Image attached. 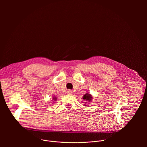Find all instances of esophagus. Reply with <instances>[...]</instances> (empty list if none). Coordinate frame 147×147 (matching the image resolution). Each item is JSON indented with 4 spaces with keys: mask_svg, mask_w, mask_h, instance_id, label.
I'll list each match as a JSON object with an SVG mask.
<instances>
[{
    "mask_svg": "<svg viewBox=\"0 0 147 147\" xmlns=\"http://www.w3.org/2000/svg\"><path fill=\"white\" fill-rule=\"evenodd\" d=\"M72 93H73V92H72L71 90H68V91H67V94L68 95H71Z\"/></svg>",
    "mask_w": 147,
    "mask_h": 147,
    "instance_id": "34e87169",
    "label": "esophagus"
}]
</instances>
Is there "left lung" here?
<instances>
[{
  "mask_svg": "<svg viewBox=\"0 0 147 147\" xmlns=\"http://www.w3.org/2000/svg\"><path fill=\"white\" fill-rule=\"evenodd\" d=\"M82 99H83L84 100H85V101H86V103H85V104H84V106L86 107V106H87L86 104L87 103V102L88 103V104H89L90 102H91L92 99V96L91 95V94H90V93H87V94H86L85 95H84V96H82Z\"/></svg>",
  "mask_w": 147,
  "mask_h": 147,
  "instance_id": "1",
  "label": "left lung"
}]
</instances>
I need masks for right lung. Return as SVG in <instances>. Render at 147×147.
Here are the masks:
<instances>
[{
    "label": "right lung",
    "mask_w": 147,
    "mask_h": 147,
    "mask_svg": "<svg viewBox=\"0 0 147 147\" xmlns=\"http://www.w3.org/2000/svg\"><path fill=\"white\" fill-rule=\"evenodd\" d=\"M57 99V98L56 97V96H53V100H56Z\"/></svg>",
    "instance_id": "1"
}]
</instances>
